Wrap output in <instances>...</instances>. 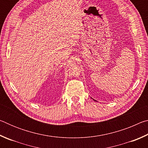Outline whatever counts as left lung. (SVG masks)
<instances>
[{
    "instance_id": "obj_1",
    "label": "left lung",
    "mask_w": 148,
    "mask_h": 148,
    "mask_svg": "<svg viewBox=\"0 0 148 148\" xmlns=\"http://www.w3.org/2000/svg\"><path fill=\"white\" fill-rule=\"evenodd\" d=\"M93 100H94V99H93ZM94 101H95V100H94Z\"/></svg>"
}]
</instances>
